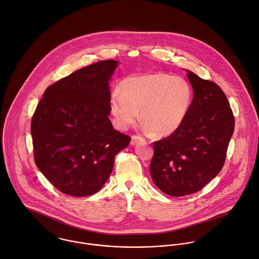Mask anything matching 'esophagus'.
I'll list each match as a JSON object with an SVG mask.
<instances>
[{"mask_svg":"<svg viewBox=\"0 0 259 259\" xmlns=\"http://www.w3.org/2000/svg\"><path fill=\"white\" fill-rule=\"evenodd\" d=\"M144 138L139 136V135H133L131 138V145H136L139 142H143Z\"/></svg>","mask_w":259,"mask_h":259,"instance_id":"obj_1","label":"esophagus"}]
</instances>
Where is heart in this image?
I'll use <instances>...</instances> for the list:
<instances>
[{"instance_id": "heart-1", "label": "heart", "mask_w": 259, "mask_h": 259, "mask_svg": "<svg viewBox=\"0 0 259 259\" xmlns=\"http://www.w3.org/2000/svg\"><path fill=\"white\" fill-rule=\"evenodd\" d=\"M192 100L188 82L179 76L153 73L125 79L112 93L110 108L119 127L125 129L139 118L157 136L176 132L184 122Z\"/></svg>"}]
</instances>
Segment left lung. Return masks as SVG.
Returning <instances> with one entry per match:
<instances>
[{
  "mask_svg": "<svg viewBox=\"0 0 259 259\" xmlns=\"http://www.w3.org/2000/svg\"><path fill=\"white\" fill-rule=\"evenodd\" d=\"M193 100L180 128L153 143L150 174L165 194L181 197L202 189L222 169L234 116L227 97L212 81L187 70Z\"/></svg>",
  "mask_w": 259,
  "mask_h": 259,
  "instance_id": "8db88e82",
  "label": "left lung"
}]
</instances>
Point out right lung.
<instances>
[{
  "instance_id": "1",
  "label": "right lung",
  "mask_w": 259,
  "mask_h": 259,
  "mask_svg": "<svg viewBox=\"0 0 259 259\" xmlns=\"http://www.w3.org/2000/svg\"><path fill=\"white\" fill-rule=\"evenodd\" d=\"M118 61L106 60L75 71L49 86L32 118L35 163L61 192L89 196L109 178L116 154L131 138L114 130L111 79Z\"/></svg>"
}]
</instances>
